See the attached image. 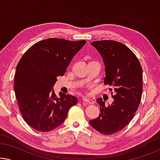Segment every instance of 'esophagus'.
Segmentation results:
<instances>
[{
	"label": "esophagus",
	"mask_w": 160,
	"mask_h": 160,
	"mask_svg": "<svg viewBox=\"0 0 160 160\" xmlns=\"http://www.w3.org/2000/svg\"><path fill=\"white\" fill-rule=\"evenodd\" d=\"M82 102H87V103H89V104H93L94 103V100H93L90 99V98H83Z\"/></svg>",
	"instance_id": "esophagus-1"
}]
</instances>
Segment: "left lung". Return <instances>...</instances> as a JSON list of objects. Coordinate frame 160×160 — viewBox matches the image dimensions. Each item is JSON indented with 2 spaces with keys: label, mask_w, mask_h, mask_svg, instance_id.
Masks as SVG:
<instances>
[{
  "label": "left lung",
  "mask_w": 160,
  "mask_h": 160,
  "mask_svg": "<svg viewBox=\"0 0 160 160\" xmlns=\"http://www.w3.org/2000/svg\"><path fill=\"white\" fill-rule=\"evenodd\" d=\"M102 56L106 67L104 84L113 92V102L108 106L98 98L99 116L89 124L103 135L116 133L133 119L141 102L143 92V70L135 54L123 43L116 41L91 43ZM113 94V92H111Z\"/></svg>",
  "instance_id": "left-lung-1"
}]
</instances>
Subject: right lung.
I'll list each match as a JSON object with an SVG mask.
<instances>
[{"label": "right lung", "instance_id": "right-lung-1", "mask_svg": "<svg viewBox=\"0 0 160 160\" xmlns=\"http://www.w3.org/2000/svg\"><path fill=\"white\" fill-rule=\"evenodd\" d=\"M86 41L48 38L30 47L17 65L14 92L19 109L28 125L40 132H49L66 119L77 98L60 92L53 86L63 76L75 54Z\"/></svg>", "mask_w": 160, "mask_h": 160}]
</instances>
